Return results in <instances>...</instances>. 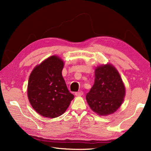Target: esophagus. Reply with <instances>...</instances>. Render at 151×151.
Segmentation results:
<instances>
[{"instance_id":"obj_1","label":"esophagus","mask_w":151,"mask_h":151,"mask_svg":"<svg viewBox=\"0 0 151 151\" xmlns=\"http://www.w3.org/2000/svg\"><path fill=\"white\" fill-rule=\"evenodd\" d=\"M83 93H83V91H78V92H76L75 93V94H76V96H81L83 94Z\"/></svg>"}]
</instances>
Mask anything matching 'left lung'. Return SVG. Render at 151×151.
I'll return each instance as SVG.
<instances>
[{
    "mask_svg": "<svg viewBox=\"0 0 151 151\" xmlns=\"http://www.w3.org/2000/svg\"><path fill=\"white\" fill-rule=\"evenodd\" d=\"M94 83L86 95L91 109L99 115H108L116 111L125 96V88L120 75L111 64L96 68Z\"/></svg>",
    "mask_w": 151,
    "mask_h": 151,
    "instance_id": "1",
    "label": "left lung"
}]
</instances>
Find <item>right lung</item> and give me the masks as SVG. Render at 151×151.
I'll list each match as a JSON object with an SVG mask.
<instances>
[{"mask_svg": "<svg viewBox=\"0 0 151 151\" xmlns=\"http://www.w3.org/2000/svg\"><path fill=\"white\" fill-rule=\"evenodd\" d=\"M63 65L60 58L53 55L36 66L29 76L28 99L43 116L54 118L62 115L74 98L62 77Z\"/></svg>", "mask_w": 151, "mask_h": 151, "instance_id": "right-lung-1", "label": "right lung"}]
</instances>
